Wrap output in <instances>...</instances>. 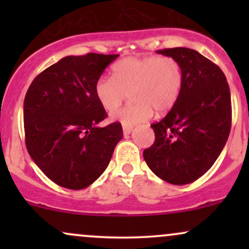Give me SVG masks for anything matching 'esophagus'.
I'll list each match as a JSON object with an SVG mask.
<instances>
[{
	"label": "esophagus",
	"mask_w": 249,
	"mask_h": 249,
	"mask_svg": "<svg viewBox=\"0 0 249 249\" xmlns=\"http://www.w3.org/2000/svg\"><path fill=\"white\" fill-rule=\"evenodd\" d=\"M132 130H133L132 126H126V125L123 126V132H124V134H130L132 132Z\"/></svg>",
	"instance_id": "1"
}]
</instances>
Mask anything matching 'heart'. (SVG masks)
Listing matches in <instances>:
<instances>
[{
	"label": "heart",
	"mask_w": 249,
	"mask_h": 249,
	"mask_svg": "<svg viewBox=\"0 0 249 249\" xmlns=\"http://www.w3.org/2000/svg\"><path fill=\"white\" fill-rule=\"evenodd\" d=\"M184 84L180 63L172 57H126L115 63L112 77H99L95 96L107 112L117 110L130 95L133 101L112 115L115 121L132 126L153 115L170 111L178 101Z\"/></svg>",
	"instance_id": "b5f03b06"
}]
</instances>
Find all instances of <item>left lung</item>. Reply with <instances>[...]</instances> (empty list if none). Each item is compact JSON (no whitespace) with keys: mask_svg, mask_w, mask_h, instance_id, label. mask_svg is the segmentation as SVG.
Returning a JSON list of instances; mask_svg holds the SVG:
<instances>
[{"mask_svg":"<svg viewBox=\"0 0 249 249\" xmlns=\"http://www.w3.org/2000/svg\"><path fill=\"white\" fill-rule=\"evenodd\" d=\"M181 65L184 84L178 101L151 125L156 141L142 153L150 170L173 185L196 181L212 167L232 124L231 91L218 65L188 48L158 50Z\"/></svg>","mask_w":249,"mask_h":249,"instance_id":"left-lung-1","label":"left lung"}]
</instances>
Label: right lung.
Returning a JSON list of instances; mask_svg holds the SVG:
<instances>
[{
	"label": "right lung",
	"instance_id": "right-lung-1",
	"mask_svg": "<svg viewBox=\"0 0 249 249\" xmlns=\"http://www.w3.org/2000/svg\"><path fill=\"white\" fill-rule=\"evenodd\" d=\"M118 56H67L39 73L28 89L23 104L27 150L59 186H90L107 170L122 141L121 123L98 126L107 115L93 91Z\"/></svg>",
	"mask_w": 249,
	"mask_h": 249
}]
</instances>
